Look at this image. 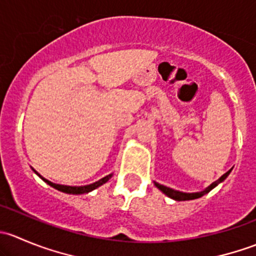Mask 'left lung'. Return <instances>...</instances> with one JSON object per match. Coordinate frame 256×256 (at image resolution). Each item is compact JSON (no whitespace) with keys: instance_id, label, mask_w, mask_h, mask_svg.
<instances>
[{"instance_id":"left-lung-1","label":"left lung","mask_w":256,"mask_h":256,"mask_svg":"<svg viewBox=\"0 0 256 256\" xmlns=\"http://www.w3.org/2000/svg\"><path fill=\"white\" fill-rule=\"evenodd\" d=\"M230 172H232V170H229V171L226 172V174H224L223 176H222L220 178H218V180H216V182H213L210 186H208V187L206 188V190H200V192H193V193L180 192V190H172V188L166 187V186H164V184H160V183H157V182H154V186H156V187L158 188V190H161L162 193H164V194H166L167 197L172 198V200H178V202H180V200H197V198H200V197H202V196L207 194V193L210 192V190H213V188H216V186L219 184V183L223 182V180L229 176V174H230Z\"/></svg>"}]
</instances>
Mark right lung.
Masks as SVG:
<instances>
[{"label": "right lung", "instance_id": "add662e5", "mask_svg": "<svg viewBox=\"0 0 256 256\" xmlns=\"http://www.w3.org/2000/svg\"><path fill=\"white\" fill-rule=\"evenodd\" d=\"M33 172H34V174H37L38 177L42 178V180H44V182L47 183V184L50 186V187L56 188V190H60V192H63V193H68V194H84V193H89V192H92V190H96L98 187L102 186V184H104V183H106L108 180H109L110 178L112 177V174H108V176H105L104 178H102V180H96V182L92 183V184H86V186H66V184H58V183L50 182V180H48L47 178L40 176V174H38V172L36 171V170H33Z\"/></svg>", "mask_w": 256, "mask_h": 256}]
</instances>
